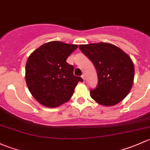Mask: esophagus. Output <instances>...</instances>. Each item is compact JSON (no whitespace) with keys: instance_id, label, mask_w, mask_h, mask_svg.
Segmentation results:
<instances>
[{"instance_id":"obj_1","label":"esophagus","mask_w":150,"mask_h":150,"mask_svg":"<svg viewBox=\"0 0 150 150\" xmlns=\"http://www.w3.org/2000/svg\"><path fill=\"white\" fill-rule=\"evenodd\" d=\"M81 78H82L83 81H84V80H85V76H84V75H82V76H81Z\"/></svg>"}]
</instances>
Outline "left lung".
<instances>
[{
  "label": "left lung",
  "mask_w": 150,
  "mask_h": 150,
  "mask_svg": "<svg viewBox=\"0 0 150 150\" xmlns=\"http://www.w3.org/2000/svg\"><path fill=\"white\" fill-rule=\"evenodd\" d=\"M79 47L93 63L98 74V84L90 91L91 98L104 106L121 102L134 83V66L129 55L107 42L79 45Z\"/></svg>",
  "instance_id": "1"
}]
</instances>
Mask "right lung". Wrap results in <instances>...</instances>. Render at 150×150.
<instances>
[{
    "label": "right lung",
    "instance_id": "right-lung-1",
    "mask_svg": "<svg viewBox=\"0 0 150 150\" xmlns=\"http://www.w3.org/2000/svg\"><path fill=\"white\" fill-rule=\"evenodd\" d=\"M77 45L59 41L45 43L27 59L25 79L34 98L47 108H56L70 100L76 86L82 81L66 62Z\"/></svg>",
    "mask_w": 150,
    "mask_h": 150
}]
</instances>
